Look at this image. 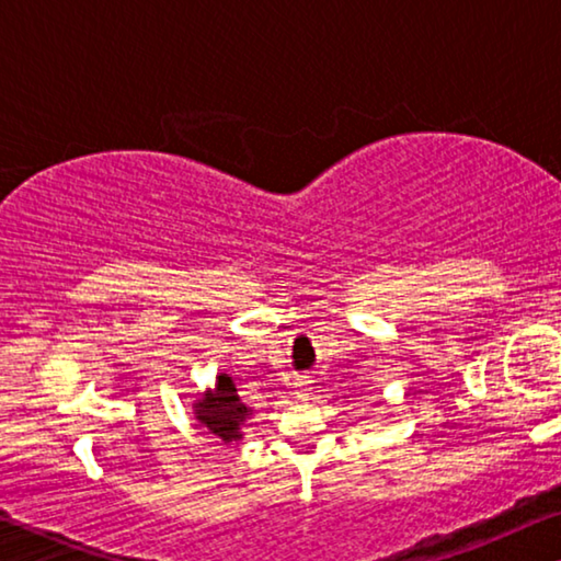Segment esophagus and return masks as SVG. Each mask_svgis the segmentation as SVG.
I'll return each instance as SVG.
<instances>
[{
    "mask_svg": "<svg viewBox=\"0 0 561 561\" xmlns=\"http://www.w3.org/2000/svg\"><path fill=\"white\" fill-rule=\"evenodd\" d=\"M299 386H307V380L299 382ZM305 392H307V388H299V396H305Z\"/></svg>",
    "mask_w": 561,
    "mask_h": 561,
    "instance_id": "34e87169",
    "label": "esophagus"
}]
</instances>
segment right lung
<instances>
[{"label":"right lung","instance_id":"1","mask_svg":"<svg viewBox=\"0 0 561 561\" xmlns=\"http://www.w3.org/2000/svg\"><path fill=\"white\" fill-rule=\"evenodd\" d=\"M252 411L241 403L237 396V388L229 375H219L216 390L206 392V398L196 403V417L206 425L214 436L224 440H239L241 438V425Z\"/></svg>","mask_w":561,"mask_h":561}]
</instances>
